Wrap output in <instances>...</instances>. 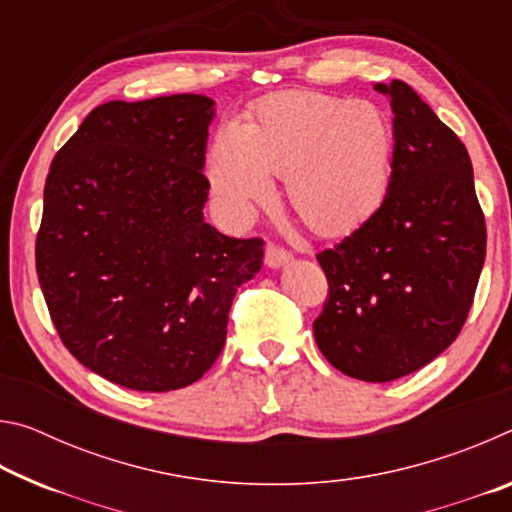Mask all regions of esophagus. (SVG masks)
Masks as SVG:
<instances>
[{"label": "esophagus", "instance_id": "34e87169", "mask_svg": "<svg viewBox=\"0 0 512 512\" xmlns=\"http://www.w3.org/2000/svg\"><path fill=\"white\" fill-rule=\"evenodd\" d=\"M291 259H293V257H291L289 250H284V248L275 246V244H268V246H266V257H264L266 266L280 268V266H284V264H289Z\"/></svg>", "mask_w": 512, "mask_h": 512}]
</instances>
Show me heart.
<instances>
[{"mask_svg":"<svg viewBox=\"0 0 512 512\" xmlns=\"http://www.w3.org/2000/svg\"><path fill=\"white\" fill-rule=\"evenodd\" d=\"M395 133L370 101L318 92L266 99L250 124L228 121L214 137L212 194L230 221L246 223L284 176L293 210L318 235H348L366 223L391 183Z\"/></svg>","mask_w":512,"mask_h":512,"instance_id":"1","label":"heart"}]
</instances>
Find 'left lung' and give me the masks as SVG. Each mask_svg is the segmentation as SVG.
Listing matches in <instances>:
<instances>
[{"mask_svg":"<svg viewBox=\"0 0 512 512\" xmlns=\"http://www.w3.org/2000/svg\"><path fill=\"white\" fill-rule=\"evenodd\" d=\"M391 97L395 153L379 210L318 253L329 284L314 320L320 352L343 375L393 381L456 341L485 259V219L465 144L404 81Z\"/></svg>","mask_w":512,"mask_h":512,"instance_id":"8db88e82","label":"left lung"}]
</instances>
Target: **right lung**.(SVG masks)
<instances>
[{
	"instance_id": "1",
	"label": "right lung",
	"mask_w": 512,
	"mask_h": 512,
	"mask_svg": "<svg viewBox=\"0 0 512 512\" xmlns=\"http://www.w3.org/2000/svg\"><path fill=\"white\" fill-rule=\"evenodd\" d=\"M212 119L203 94L108 101L49 167L40 287L65 348L112 384L164 393L201 379L262 268V239L203 219Z\"/></svg>"
}]
</instances>
